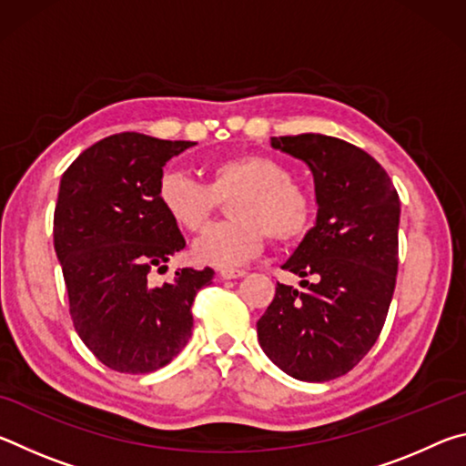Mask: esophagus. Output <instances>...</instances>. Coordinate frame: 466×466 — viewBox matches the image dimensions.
I'll return each instance as SVG.
<instances>
[{
	"label": "esophagus",
	"instance_id": "1",
	"mask_svg": "<svg viewBox=\"0 0 466 466\" xmlns=\"http://www.w3.org/2000/svg\"><path fill=\"white\" fill-rule=\"evenodd\" d=\"M247 275V271L244 269H219V278L222 279H238V278H244Z\"/></svg>",
	"mask_w": 466,
	"mask_h": 466
}]
</instances>
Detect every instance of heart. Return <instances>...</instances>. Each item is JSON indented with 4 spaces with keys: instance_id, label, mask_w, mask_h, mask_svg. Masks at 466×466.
<instances>
[{
    "instance_id": "b5f03b06",
    "label": "heart",
    "mask_w": 466,
    "mask_h": 466,
    "mask_svg": "<svg viewBox=\"0 0 466 466\" xmlns=\"http://www.w3.org/2000/svg\"><path fill=\"white\" fill-rule=\"evenodd\" d=\"M232 219L208 228L193 244L197 263L234 267L248 261L269 236L275 242H296L310 228L312 201L294 183L289 168L265 154H238L211 162L208 185L185 172L168 170L157 183V203L178 228L199 232L228 199Z\"/></svg>"
}]
</instances>
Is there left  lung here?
<instances>
[{
    "instance_id": "left-lung-1",
    "label": "left lung",
    "mask_w": 466,
    "mask_h": 466,
    "mask_svg": "<svg viewBox=\"0 0 466 466\" xmlns=\"http://www.w3.org/2000/svg\"><path fill=\"white\" fill-rule=\"evenodd\" d=\"M271 147L309 164L317 222L283 269L304 289L278 283L257 322L263 351L296 380L325 382L372 350L397 283L400 201L386 170L343 139L302 133Z\"/></svg>"
}]
</instances>
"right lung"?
Listing matches in <instances>:
<instances>
[{"instance_id": "add662e5", "label": "right lung", "mask_w": 466, "mask_h": 466, "mask_svg": "<svg viewBox=\"0 0 466 466\" xmlns=\"http://www.w3.org/2000/svg\"><path fill=\"white\" fill-rule=\"evenodd\" d=\"M193 141L116 133L76 157L59 183L53 218L69 314L86 347L110 370L147 374L187 345L191 306L214 269H180L152 288L147 273L185 248L157 203L162 167Z\"/></svg>"}]
</instances>
